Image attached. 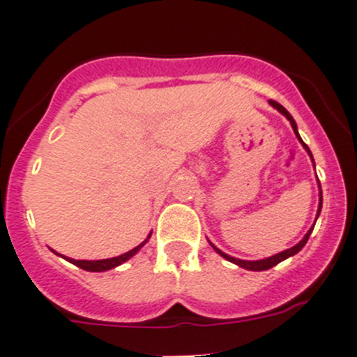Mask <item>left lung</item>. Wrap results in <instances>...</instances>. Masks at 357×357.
<instances>
[{
    "label": "left lung",
    "instance_id": "1",
    "mask_svg": "<svg viewBox=\"0 0 357 357\" xmlns=\"http://www.w3.org/2000/svg\"><path fill=\"white\" fill-rule=\"evenodd\" d=\"M268 105H271L272 108H275V109H278V112L281 113V115H284L286 119L289 120V123H291V127H293V132L296 134V137H298V141H300V143H302V146L305 148V151H307V153H309V157L312 158V153H310L309 146H307V144L303 143V141H302V137H300V134H298V127H296V122H295V120H293V116L289 115V112H288V109H286L284 106H281V105H279V102H275V101H268ZM312 162H314V158H312ZM314 167H316V164H314ZM321 207H323V192H321V185H319V207H317L316 221H317V218H319ZM314 225H316V223H314ZM314 225H312V227H310V230L307 231V234H305V237H303L302 241L298 242V244H295V245H293V248L286 249V251H281V252H278V255H274V256H268V258H263V259H238V258H234V256L227 255V252L220 251V249H218L216 245L213 244V242H209V244L213 245V249H214V251L218 252V255H220V256H223V258H225V259H228V261H231V263H235V265L242 266V268H245V271H252V272H261V271H268V268H272V266H275V265H278V263H281L282 259L289 258V256H295L296 252H298L300 249H302L303 245L307 244V241H309L310 234H312V230H314Z\"/></svg>",
    "mask_w": 357,
    "mask_h": 357
}]
</instances>
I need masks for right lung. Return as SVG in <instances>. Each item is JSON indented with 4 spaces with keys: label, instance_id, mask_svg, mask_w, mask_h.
Segmentation results:
<instances>
[{
    "label": "right lung",
    "instance_id": "right-lung-1",
    "mask_svg": "<svg viewBox=\"0 0 357 357\" xmlns=\"http://www.w3.org/2000/svg\"><path fill=\"white\" fill-rule=\"evenodd\" d=\"M150 237H151V231L148 234V237L144 238V241L141 242L139 245H136L134 249H130V251L123 252V255H120V256H115V258H106V259H73V258H68V256L59 255V252H55L54 249H52V251H54L55 255L62 256L64 259H68L69 263L79 266V268H83V271H86V272H106V271H112V268H115V266L122 265V263H126L127 259L132 258V256L136 255V252L139 251V249L143 248L144 244H146L148 238H150Z\"/></svg>",
    "mask_w": 357,
    "mask_h": 357
}]
</instances>
